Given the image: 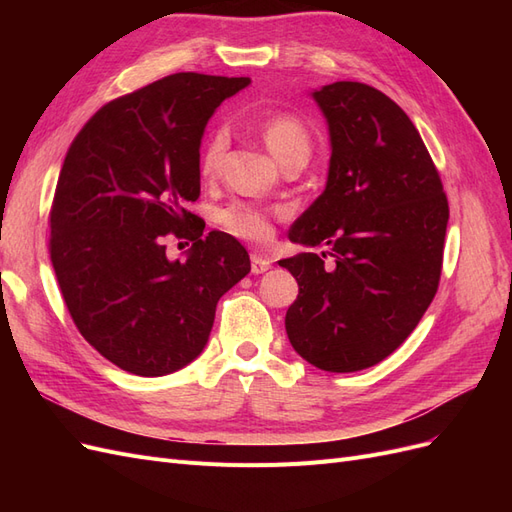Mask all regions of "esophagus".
Here are the masks:
<instances>
[{"label": "esophagus", "instance_id": "esophagus-1", "mask_svg": "<svg viewBox=\"0 0 512 512\" xmlns=\"http://www.w3.org/2000/svg\"><path fill=\"white\" fill-rule=\"evenodd\" d=\"M269 269H271V262L267 258H262L258 254H252V273L254 275H260V273H265Z\"/></svg>", "mask_w": 512, "mask_h": 512}]
</instances>
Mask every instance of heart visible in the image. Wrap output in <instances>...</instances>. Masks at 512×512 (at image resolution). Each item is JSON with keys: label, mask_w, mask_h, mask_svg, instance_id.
<instances>
[{"label": "heart", "mask_w": 512, "mask_h": 512, "mask_svg": "<svg viewBox=\"0 0 512 512\" xmlns=\"http://www.w3.org/2000/svg\"><path fill=\"white\" fill-rule=\"evenodd\" d=\"M258 132L262 141L280 164H286L292 158H307L312 149V136L305 123L288 113H273L258 123ZM228 147V132L224 128L213 130L200 151L198 170L205 179H213L220 173L224 153ZM218 224L226 235L265 245L273 239V213L247 203H232L218 213Z\"/></svg>", "instance_id": "1"}]
</instances>
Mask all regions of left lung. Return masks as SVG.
Instances as JSON below:
<instances>
[{
    "mask_svg": "<svg viewBox=\"0 0 512 512\" xmlns=\"http://www.w3.org/2000/svg\"><path fill=\"white\" fill-rule=\"evenodd\" d=\"M329 121L327 188L288 237L329 245L280 260L299 282L286 312L292 348L324 371H359L395 352L440 284L448 224L442 179L410 117L376 87L314 91Z\"/></svg>",
    "mask_w": 512,
    "mask_h": 512,
    "instance_id": "1",
    "label": "left lung"
}]
</instances>
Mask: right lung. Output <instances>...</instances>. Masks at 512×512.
<instances>
[{
    "instance_id": "add662e5",
    "label": "right lung",
    "mask_w": 512,
    "mask_h": 512,
    "mask_svg": "<svg viewBox=\"0 0 512 512\" xmlns=\"http://www.w3.org/2000/svg\"><path fill=\"white\" fill-rule=\"evenodd\" d=\"M247 76L177 72L104 104L72 141L49 211V252L76 329L136 376L203 352L224 292L250 273L245 247L185 209L200 196V138ZM193 241L168 261L163 237Z\"/></svg>"
}]
</instances>
